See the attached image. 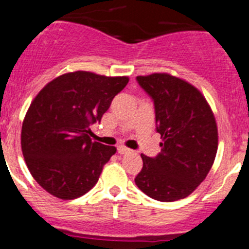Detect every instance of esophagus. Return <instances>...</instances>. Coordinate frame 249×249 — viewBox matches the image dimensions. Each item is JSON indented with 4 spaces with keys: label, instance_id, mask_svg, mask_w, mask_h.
Listing matches in <instances>:
<instances>
[{
    "label": "esophagus",
    "instance_id": "esophagus-1",
    "mask_svg": "<svg viewBox=\"0 0 249 249\" xmlns=\"http://www.w3.org/2000/svg\"><path fill=\"white\" fill-rule=\"evenodd\" d=\"M131 150L127 149V147L125 146H118V152H119L120 155H124V154H127V152H130Z\"/></svg>",
    "mask_w": 249,
    "mask_h": 249
}]
</instances>
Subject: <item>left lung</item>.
Segmentation results:
<instances>
[{"instance_id": "left-lung-1", "label": "left lung", "mask_w": 249, "mask_h": 249, "mask_svg": "<svg viewBox=\"0 0 249 249\" xmlns=\"http://www.w3.org/2000/svg\"><path fill=\"white\" fill-rule=\"evenodd\" d=\"M136 80L154 100L156 130L162 139L156 158L141 155L136 186L161 202L185 198L205 180L216 158L218 131L211 107L192 84L167 73Z\"/></svg>"}]
</instances>
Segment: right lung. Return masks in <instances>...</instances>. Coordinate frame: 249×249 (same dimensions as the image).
Instances as JSON below:
<instances>
[{
  "mask_svg": "<svg viewBox=\"0 0 249 249\" xmlns=\"http://www.w3.org/2000/svg\"><path fill=\"white\" fill-rule=\"evenodd\" d=\"M127 82L77 71L36 95L22 124L21 146L31 175L47 192L73 200L95 186L116 147L91 141L89 126L102 120Z\"/></svg>",
  "mask_w": 249,
  "mask_h": 249,
  "instance_id": "right-lung-1",
  "label": "right lung"
}]
</instances>
